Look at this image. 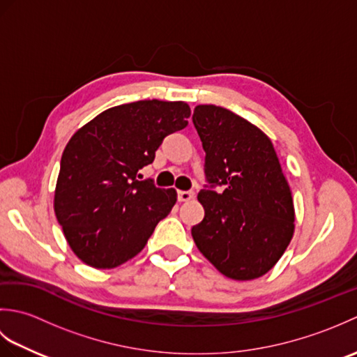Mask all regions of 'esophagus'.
<instances>
[{"instance_id":"1","label":"esophagus","mask_w":357,"mask_h":357,"mask_svg":"<svg viewBox=\"0 0 357 357\" xmlns=\"http://www.w3.org/2000/svg\"><path fill=\"white\" fill-rule=\"evenodd\" d=\"M193 198H195L193 190H179L178 192V201H181V202H187Z\"/></svg>"}]
</instances>
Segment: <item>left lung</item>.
<instances>
[{
  "mask_svg": "<svg viewBox=\"0 0 357 357\" xmlns=\"http://www.w3.org/2000/svg\"><path fill=\"white\" fill-rule=\"evenodd\" d=\"M193 124L206 151V210L192 229L199 252L227 278L250 280L273 268L294 230L291 192L268 136L216 105H198ZM222 186L218 194L214 188Z\"/></svg>",
  "mask_w": 357,
  "mask_h": 357,
  "instance_id": "obj_1",
  "label": "left lung"
}]
</instances>
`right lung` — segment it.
<instances>
[{"mask_svg": "<svg viewBox=\"0 0 357 357\" xmlns=\"http://www.w3.org/2000/svg\"><path fill=\"white\" fill-rule=\"evenodd\" d=\"M183 101H136L100 113L64 149L55 215L73 253L95 268H113L146 247L176 202L139 170L153 162L167 135L187 127Z\"/></svg>", "mask_w": 357, "mask_h": 357, "instance_id": "right-lung-1", "label": "right lung"}]
</instances>
